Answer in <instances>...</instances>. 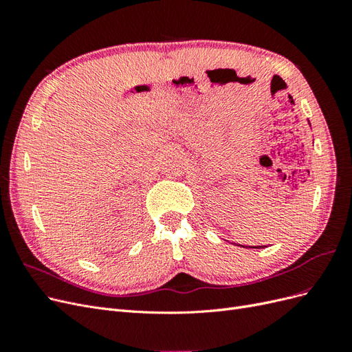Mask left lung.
<instances>
[{
	"label": "left lung",
	"mask_w": 352,
	"mask_h": 352,
	"mask_svg": "<svg viewBox=\"0 0 352 352\" xmlns=\"http://www.w3.org/2000/svg\"><path fill=\"white\" fill-rule=\"evenodd\" d=\"M233 245H236V247H242V248H252V250H261V248H264V247H261V245H258V247H243V245H241V243H233Z\"/></svg>",
	"instance_id": "obj_1"
}]
</instances>
